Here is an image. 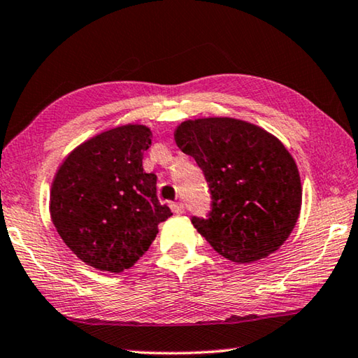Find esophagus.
I'll return each mask as SVG.
<instances>
[{"instance_id": "esophagus-1", "label": "esophagus", "mask_w": 358, "mask_h": 358, "mask_svg": "<svg viewBox=\"0 0 358 358\" xmlns=\"http://www.w3.org/2000/svg\"><path fill=\"white\" fill-rule=\"evenodd\" d=\"M171 208H172L173 213H177V215H183L185 213V207H183V203H181V202H172L171 203Z\"/></svg>"}]
</instances>
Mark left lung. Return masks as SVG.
I'll list each match as a JSON object with an SVG mask.
<instances>
[{"mask_svg": "<svg viewBox=\"0 0 358 358\" xmlns=\"http://www.w3.org/2000/svg\"><path fill=\"white\" fill-rule=\"evenodd\" d=\"M175 142L202 169L211 194L197 232L229 260L251 264L289 238L301 208L299 169L286 147L256 124L235 118L187 120Z\"/></svg>", "mask_w": 358, "mask_h": 358, "instance_id": "left-lung-1", "label": "left lung"}]
</instances>
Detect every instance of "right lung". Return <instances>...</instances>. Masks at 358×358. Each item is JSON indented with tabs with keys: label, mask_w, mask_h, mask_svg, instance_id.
<instances>
[{
	"label": "right lung",
	"mask_w": 358,
	"mask_h": 358,
	"mask_svg": "<svg viewBox=\"0 0 358 358\" xmlns=\"http://www.w3.org/2000/svg\"><path fill=\"white\" fill-rule=\"evenodd\" d=\"M151 131L126 124L72 151L52 183L50 215L59 237L85 264L120 273L148 251L157 224L172 216L143 172Z\"/></svg>",
	"instance_id": "1"
}]
</instances>
